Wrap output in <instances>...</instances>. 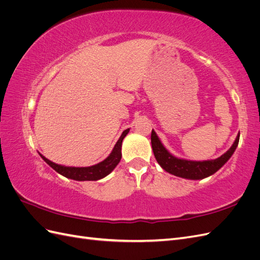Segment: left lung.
<instances>
[{"instance_id": "1", "label": "left lung", "mask_w": 260, "mask_h": 260, "mask_svg": "<svg viewBox=\"0 0 260 260\" xmlns=\"http://www.w3.org/2000/svg\"><path fill=\"white\" fill-rule=\"evenodd\" d=\"M239 140L240 133L237 139H235L233 145L229 148V151L224 153L222 156H220L217 159L205 161H192L179 159L177 157L172 156L160 143V141L154 130H152L151 135V142L155 158L158 161L161 168L174 176L192 180L204 179L214 175L216 171H218L228 160H229V158L232 156L235 148H237L239 144Z\"/></svg>"}]
</instances>
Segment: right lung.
<instances>
[{
    "label": "right lung",
    "instance_id": "obj_1",
    "mask_svg": "<svg viewBox=\"0 0 260 260\" xmlns=\"http://www.w3.org/2000/svg\"><path fill=\"white\" fill-rule=\"evenodd\" d=\"M128 132H129V129L124 130L122 132L121 137L117 141L113 152L105 160L94 165V166H91V167H65L49 160L41 154L40 156L42 157L43 160L46 164H49L55 171H57L58 174H60L61 176H64L66 178L77 180V181H96L106 177L108 174H111V172L114 170V168L118 165V162L120 161L122 140L125 136L128 135Z\"/></svg>",
    "mask_w": 260,
    "mask_h": 260
}]
</instances>
